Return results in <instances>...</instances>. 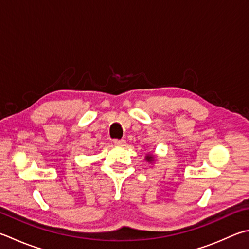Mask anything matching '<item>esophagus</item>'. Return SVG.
I'll return each mask as SVG.
<instances>
[{
  "label": "esophagus",
  "instance_id": "34e87169",
  "mask_svg": "<svg viewBox=\"0 0 249 249\" xmlns=\"http://www.w3.org/2000/svg\"><path fill=\"white\" fill-rule=\"evenodd\" d=\"M114 144L116 145V146H124L125 141L124 140H115Z\"/></svg>",
  "mask_w": 249,
  "mask_h": 249
}]
</instances>
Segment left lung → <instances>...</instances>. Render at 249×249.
Instances as JSON below:
<instances>
[{"label": "left lung", "mask_w": 249, "mask_h": 249, "mask_svg": "<svg viewBox=\"0 0 249 249\" xmlns=\"http://www.w3.org/2000/svg\"><path fill=\"white\" fill-rule=\"evenodd\" d=\"M145 160L149 163H153L156 161V156H155L153 153H147L146 155H145Z\"/></svg>", "instance_id": "left-lung-1"}]
</instances>
